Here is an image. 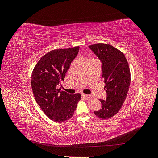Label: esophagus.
<instances>
[{"label":"esophagus","mask_w":158,"mask_h":158,"mask_svg":"<svg viewBox=\"0 0 158 158\" xmlns=\"http://www.w3.org/2000/svg\"><path fill=\"white\" fill-rule=\"evenodd\" d=\"M82 97H84V98H89L92 97V95H88V94H82Z\"/></svg>","instance_id":"esophagus-1"}]
</instances>
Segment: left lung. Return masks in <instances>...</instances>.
<instances>
[{"label": "left lung", "instance_id": "1", "mask_svg": "<svg viewBox=\"0 0 158 158\" xmlns=\"http://www.w3.org/2000/svg\"><path fill=\"white\" fill-rule=\"evenodd\" d=\"M102 63V76L107 99H100L102 108L94 114L103 119L113 117L119 111L126 99L131 84V71L123 52L111 45L94 44L89 46Z\"/></svg>", "mask_w": 158, "mask_h": 158}]
</instances>
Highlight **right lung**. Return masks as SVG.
I'll return each mask as SVG.
<instances>
[{"mask_svg": "<svg viewBox=\"0 0 158 158\" xmlns=\"http://www.w3.org/2000/svg\"><path fill=\"white\" fill-rule=\"evenodd\" d=\"M79 46L52 50L37 62L31 74V88L35 101L46 115L55 122L73 116L80 94L66 93L56 85L64 80L66 71L79 51Z\"/></svg>", "mask_w": 158, "mask_h": 158, "instance_id": "1", "label": "right lung"}]
</instances>
